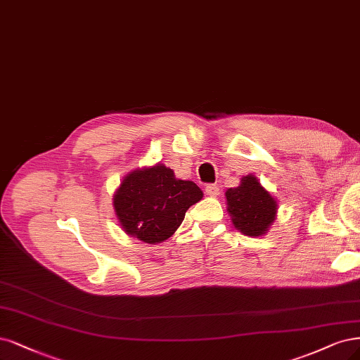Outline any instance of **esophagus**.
<instances>
[{
  "mask_svg": "<svg viewBox=\"0 0 360 360\" xmlns=\"http://www.w3.org/2000/svg\"><path fill=\"white\" fill-rule=\"evenodd\" d=\"M205 193H207L208 196H217V195L220 193V191H219V188H217L216 184H207Z\"/></svg>",
  "mask_w": 360,
  "mask_h": 360,
  "instance_id": "1",
  "label": "esophagus"
}]
</instances>
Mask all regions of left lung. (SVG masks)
<instances>
[{"label":"left lung","instance_id":"1","mask_svg":"<svg viewBox=\"0 0 360 360\" xmlns=\"http://www.w3.org/2000/svg\"><path fill=\"white\" fill-rule=\"evenodd\" d=\"M225 196L231 220L241 233L262 237L274 223L277 201L255 176H244L240 186L229 188Z\"/></svg>","mask_w":360,"mask_h":360}]
</instances>
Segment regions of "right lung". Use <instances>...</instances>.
<instances>
[{
    "instance_id": "1",
    "label": "right lung",
    "mask_w": 360,
    "mask_h": 360,
    "mask_svg": "<svg viewBox=\"0 0 360 360\" xmlns=\"http://www.w3.org/2000/svg\"><path fill=\"white\" fill-rule=\"evenodd\" d=\"M193 181L179 180L164 164L134 169L122 180L113 207L122 229L148 244L169 238L188 208L202 200Z\"/></svg>"
}]
</instances>
